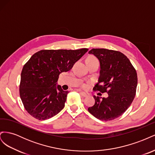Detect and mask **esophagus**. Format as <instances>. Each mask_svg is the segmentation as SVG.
<instances>
[{"mask_svg":"<svg viewBox=\"0 0 155 155\" xmlns=\"http://www.w3.org/2000/svg\"><path fill=\"white\" fill-rule=\"evenodd\" d=\"M79 94H80V95L83 97H88L89 96L88 93L83 92H81V91H79Z\"/></svg>","mask_w":155,"mask_h":155,"instance_id":"1","label":"esophagus"}]
</instances>
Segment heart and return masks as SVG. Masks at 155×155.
I'll list each match as a JSON object with an SVG mask.
<instances>
[{
    "label": "heart",
    "instance_id": "heart-1",
    "mask_svg": "<svg viewBox=\"0 0 155 155\" xmlns=\"http://www.w3.org/2000/svg\"><path fill=\"white\" fill-rule=\"evenodd\" d=\"M95 59H97L95 57H94V56H90V57H88L87 60H95ZM81 87L84 89H86L88 87V85L87 83H82L81 85Z\"/></svg>",
    "mask_w": 155,
    "mask_h": 155
}]
</instances>
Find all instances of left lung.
I'll return each mask as SVG.
<instances>
[{"label":"left lung","instance_id":"1","mask_svg":"<svg viewBox=\"0 0 155 155\" xmlns=\"http://www.w3.org/2000/svg\"><path fill=\"white\" fill-rule=\"evenodd\" d=\"M88 53L94 55L100 63V75L93 90L107 92L109 96L100 99L94 96L95 104L88 110L99 120H113L132 104L138 83L137 71L127 56L119 51L92 48Z\"/></svg>","mask_w":155,"mask_h":155}]
</instances>
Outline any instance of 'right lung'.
<instances>
[{"label": "right lung", "mask_w": 155, "mask_h": 155, "mask_svg": "<svg viewBox=\"0 0 155 155\" xmlns=\"http://www.w3.org/2000/svg\"><path fill=\"white\" fill-rule=\"evenodd\" d=\"M88 50H42L28 61L21 72L19 94L31 116L45 120L63 109L69 92L56 86L59 74L69 71Z\"/></svg>", "instance_id": "right-lung-1"}]
</instances>
